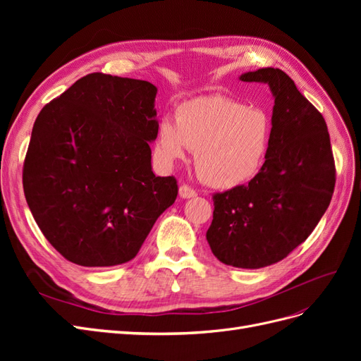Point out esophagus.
<instances>
[{
	"label": "esophagus",
	"mask_w": 361,
	"mask_h": 361,
	"mask_svg": "<svg viewBox=\"0 0 361 361\" xmlns=\"http://www.w3.org/2000/svg\"><path fill=\"white\" fill-rule=\"evenodd\" d=\"M195 192L191 187H188L187 183H182L179 187V197L180 199H191V197H195Z\"/></svg>",
	"instance_id": "obj_1"
}]
</instances>
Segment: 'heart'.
I'll return each mask as SVG.
<instances>
[{
  "label": "heart",
  "mask_w": 361,
  "mask_h": 361,
  "mask_svg": "<svg viewBox=\"0 0 361 361\" xmlns=\"http://www.w3.org/2000/svg\"><path fill=\"white\" fill-rule=\"evenodd\" d=\"M271 118L259 106L232 97H195L178 108L176 117L159 120L155 152L171 166L195 152V171L206 185L231 190L253 179L267 159Z\"/></svg>",
  "instance_id": "1"
}]
</instances>
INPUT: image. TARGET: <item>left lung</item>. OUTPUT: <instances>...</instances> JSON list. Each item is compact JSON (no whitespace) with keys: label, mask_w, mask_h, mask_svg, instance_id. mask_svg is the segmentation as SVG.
<instances>
[{"label":"left lung","mask_w":361,"mask_h":361,"mask_svg":"<svg viewBox=\"0 0 361 361\" xmlns=\"http://www.w3.org/2000/svg\"><path fill=\"white\" fill-rule=\"evenodd\" d=\"M239 80L269 85L271 145L248 185L214 195L206 239L223 264L257 269L285 259L309 238L331 202L336 169L325 120L289 75L264 68Z\"/></svg>","instance_id":"obj_1"}]
</instances>
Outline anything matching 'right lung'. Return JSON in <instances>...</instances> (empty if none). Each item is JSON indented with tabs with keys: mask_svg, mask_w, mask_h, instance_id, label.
Here are the masks:
<instances>
[{
	"mask_svg": "<svg viewBox=\"0 0 361 361\" xmlns=\"http://www.w3.org/2000/svg\"><path fill=\"white\" fill-rule=\"evenodd\" d=\"M157 92L149 81L96 72L36 118L23 173L25 199L49 244L76 265L134 259L178 197L176 179L152 171Z\"/></svg>",
	"mask_w": 361,
	"mask_h": 361,
	"instance_id": "obj_1",
	"label": "right lung"
}]
</instances>
